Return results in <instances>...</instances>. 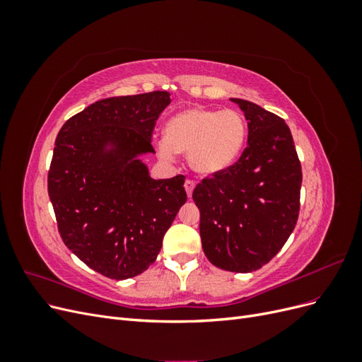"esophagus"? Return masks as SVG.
I'll return each mask as SVG.
<instances>
[{
	"instance_id": "1",
	"label": "esophagus",
	"mask_w": 362,
	"mask_h": 362,
	"mask_svg": "<svg viewBox=\"0 0 362 362\" xmlns=\"http://www.w3.org/2000/svg\"><path fill=\"white\" fill-rule=\"evenodd\" d=\"M184 187H185V192H187V194H189V198H192V193H193V189H194V181L187 180L184 182Z\"/></svg>"
}]
</instances>
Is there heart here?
Segmentation results:
<instances>
[{"mask_svg": "<svg viewBox=\"0 0 362 362\" xmlns=\"http://www.w3.org/2000/svg\"><path fill=\"white\" fill-rule=\"evenodd\" d=\"M245 117L233 108H189L175 115L166 125L160 154L189 156L192 168L202 175L221 172L237 160L246 140Z\"/></svg>", "mask_w": 362, "mask_h": 362, "instance_id": "b5f03b06", "label": "heart"}]
</instances>
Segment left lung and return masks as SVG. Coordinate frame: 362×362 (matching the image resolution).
I'll return each mask as SVG.
<instances>
[{
  "mask_svg": "<svg viewBox=\"0 0 362 362\" xmlns=\"http://www.w3.org/2000/svg\"><path fill=\"white\" fill-rule=\"evenodd\" d=\"M247 146L193 190L206 258L218 269H261L286 245L300 210L302 168L286 120L245 100Z\"/></svg>",
  "mask_w": 362,
  "mask_h": 362,
  "instance_id": "obj_1",
  "label": "left lung"
}]
</instances>
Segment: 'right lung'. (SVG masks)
Masks as SVG:
<instances>
[{
    "mask_svg": "<svg viewBox=\"0 0 362 362\" xmlns=\"http://www.w3.org/2000/svg\"><path fill=\"white\" fill-rule=\"evenodd\" d=\"M170 93L115 96L90 104L59 131L48 194L63 243L110 279L140 275L187 201L184 175L152 180L139 154L151 144ZM112 143L115 149L107 153Z\"/></svg>",
    "mask_w": 362,
    "mask_h": 362,
    "instance_id": "1",
    "label": "right lung"
}]
</instances>
